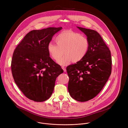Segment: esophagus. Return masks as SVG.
<instances>
[{"mask_svg": "<svg viewBox=\"0 0 128 128\" xmlns=\"http://www.w3.org/2000/svg\"><path fill=\"white\" fill-rule=\"evenodd\" d=\"M62 70H64V72H66V68H65V67H64V66H62Z\"/></svg>", "mask_w": 128, "mask_h": 128, "instance_id": "34e87169", "label": "esophagus"}]
</instances>
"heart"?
Returning <instances> with one entry per match:
<instances>
[{"label":"heart","mask_w":128,"mask_h":128,"mask_svg":"<svg viewBox=\"0 0 128 128\" xmlns=\"http://www.w3.org/2000/svg\"><path fill=\"white\" fill-rule=\"evenodd\" d=\"M56 44L48 43L47 49L50 56L56 61H58L63 54L65 56L58 63L64 65L71 60L74 62L82 60L87 54L89 42L84 35L72 30H66L60 33L55 38Z\"/></svg>","instance_id":"obj_1"}]
</instances>
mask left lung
<instances>
[{"label":"left lung","instance_id":"left-lung-1","mask_svg":"<svg viewBox=\"0 0 128 128\" xmlns=\"http://www.w3.org/2000/svg\"><path fill=\"white\" fill-rule=\"evenodd\" d=\"M77 28L87 36L89 48L82 60L67 66L68 90L73 99L84 102L96 96L104 86L111 73L112 59L110 49L97 32Z\"/></svg>","mask_w":128,"mask_h":128}]
</instances>
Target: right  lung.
I'll return each mask as SVG.
<instances>
[{
  "label": "right lung",
  "mask_w": 128,
  "mask_h": 128,
  "mask_svg": "<svg viewBox=\"0 0 128 128\" xmlns=\"http://www.w3.org/2000/svg\"><path fill=\"white\" fill-rule=\"evenodd\" d=\"M62 28H48L27 34L15 48L11 62L14 80L24 94L36 102L51 96L56 77L64 70L50 57L47 46Z\"/></svg>",
  "instance_id": "1"
}]
</instances>
